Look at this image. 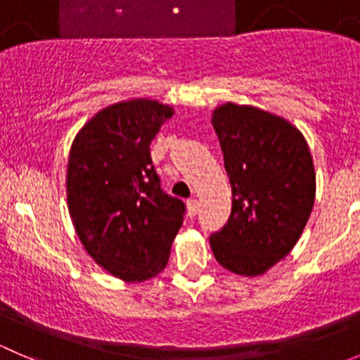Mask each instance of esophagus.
<instances>
[{
  "instance_id": "esophagus-1",
  "label": "esophagus",
  "mask_w": 360,
  "mask_h": 360,
  "mask_svg": "<svg viewBox=\"0 0 360 360\" xmlns=\"http://www.w3.org/2000/svg\"><path fill=\"white\" fill-rule=\"evenodd\" d=\"M186 209H188V216H195L198 212V200L197 198H190L186 202Z\"/></svg>"
}]
</instances>
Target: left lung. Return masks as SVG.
<instances>
[{"label": "left lung", "instance_id": "1", "mask_svg": "<svg viewBox=\"0 0 360 360\" xmlns=\"http://www.w3.org/2000/svg\"><path fill=\"white\" fill-rule=\"evenodd\" d=\"M210 122L231 184V216L210 248L221 266L257 277L291 252L307 226L314 158L300 129L270 111L226 103Z\"/></svg>", "mask_w": 360, "mask_h": 360}]
</instances>
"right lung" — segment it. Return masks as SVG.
Here are the masks:
<instances>
[{
    "instance_id": "right-lung-1",
    "label": "right lung",
    "mask_w": 360,
    "mask_h": 360,
    "mask_svg": "<svg viewBox=\"0 0 360 360\" xmlns=\"http://www.w3.org/2000/svg\"><path fill=\"white\" fill-rule=\"evenodd\" d=\"M174 108L139 97L92 116L71 144L68 209L89 256L125 282H144L169 263L184 203L160 188L150 144Z\"/></svg>"
}]
</instances>
